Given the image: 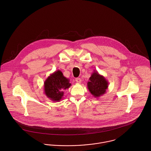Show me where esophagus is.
Returning <instances> with one entry per match:
<instances>
[{"instance_id": "1", "label": "esophagus", "mask_w": 151, "mask_h": 151, "mask_svg": "<svg viewBox=\"0 0 151 151\" xmlns=\"http://www.w3.org/2000/svg\"><path fill=\"white\" fill-rule=\"evenodd\" d=\"M76 81L77 83L80 84L81 82V78H77L76 79Z\"/></svg>"}]
</instances>
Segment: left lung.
Masks as SVG:
<instances>
[{"label": "left lung", "mask_w": 151, "mask_h": 151, "mask_svg": "<svg viewBox=\"0 0 151 151\" xmlns=\"http://www.w3.org/2000/svg\"><path fill=\"white\" fill-rule=\"evenodd\" d=\"M108 80L96 71L91 74L87 83V87L95 98H99L106 93L108 88Z\"/></svg>", "instance_id": "8db88e82"}]
</instances>
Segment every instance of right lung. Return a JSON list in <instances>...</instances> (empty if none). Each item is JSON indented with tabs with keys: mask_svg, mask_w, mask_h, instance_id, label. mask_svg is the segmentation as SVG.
Segmentation results:
<instances>
[{
	"mask_svg": "<svg viewBox=\"0 0 151 151\" xmlns=\"http://www.w3.org/2000/svg\"><path fill=\"white\" fill-rule=\"evenodd\" d=\"M71 86L70 80L60 70L51 74L44 82V93L53 102H60L63 98L64 91Z\"/></svg>",
	"mask_w": 151,
	"mask_h": 151,
	"instance_id": "add662e5",
	"label": "right lung"
}]
</instances>
